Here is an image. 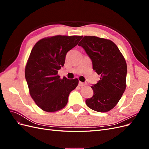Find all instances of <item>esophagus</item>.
<instances>
[{"label": "esophagus", "instance_id": "obj_1", "mask_svg": "<svg viewBox=\"0 0 149 149\" xmlns=\"http://www.w3.org/2000/svg\"><path fill=\"white\" fill-rule=\"evenodd\" d=\"M84 85H85V84L84 83H82L81 81L79 82V86H84Z\"/></svg>", "mask_w": 149, "mask_h": 149}]
</instances>
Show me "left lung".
<instances>
[{"label": "left lung", "instance_id": "obj_1", "mask_svg": "<svg viewBox=\"0 0 149 149\" xmlns=\"http://www.w3.org/2000/svg\"><path fill=\"white\" fill-rule=\"evenodd\" d=\"M81 46L91 58L93 70L100 80L93 85V96L86 105L100 112L109 111L116 106L126 88L127 64L118 47L111 40L94 36H84Z\"/></svg>", "mask_w": 149, "mask_h": 149}]
</instances>
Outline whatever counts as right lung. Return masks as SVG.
<instances>
[{
	"instance_id": "obj_1",
	"label": "right lung",
	"mask_w": 149,
	"mask_h": 149,
	"mask_svg": "<svg viewBox=\"0 0 149 149\" xmlns=\"http://www.w3.org/2000/svg\"><path fill=\"white\" fill-rule=\"evenodd\" d=\"M82 36L56 35L40 40L31 49L25 76L31 98L40 109L53 112L64 108L69 94L78 84L77 78H60L68 52L78 45Z\"/></svg>"
}]
</instances>
